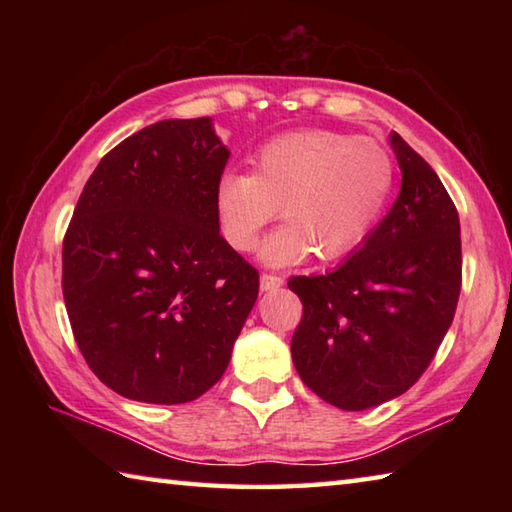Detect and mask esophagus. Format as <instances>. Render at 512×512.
I'll return each mask as SVG.
<instances>
[{
  "label": "esophagus",
  "instance_id": "34e87169",
  "mask_svg": "<svg viewBox=\"0 0 512 512\" xmlns=\"http://www.w3.org/2000/svg\"><path fill=\"white\" fill-rule=\"evenodd\" d=\"M281 286H284V279L277 277V275L264 273L262 277H259V288H262V292H273V290H277Z\"/></svg>",
  "mask_w": 512,
  "mask_h": 512
}]
</instances>
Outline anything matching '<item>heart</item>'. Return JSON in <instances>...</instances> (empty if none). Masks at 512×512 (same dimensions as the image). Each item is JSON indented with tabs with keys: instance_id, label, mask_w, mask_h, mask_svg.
<instances>
[{
	"instance_id": "b5f03b06",
	"label": "heart",
	"mask_w": 512,
	"mask_h": 512,
	"mask_svg": "<svg viewBox=\"0 0 512 512\" xmlns=\"http://www.w3.org/2000/svg\"><path fill=\"white\" fill-rule=\"evenodd\" d=\"M396 184L389 151L361 136L297 132L270 140L255 173L228 171L217 182L215 209L226 242L253 250L281 206L286 224L259 248L268 266H295L317 253H350L383 217Z\"/></svg>"
}]
</instances>
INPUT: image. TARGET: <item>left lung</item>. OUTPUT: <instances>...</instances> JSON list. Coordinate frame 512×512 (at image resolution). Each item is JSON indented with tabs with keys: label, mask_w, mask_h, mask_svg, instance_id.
<instances>
[{
	"label": "left lung",
	"mask_w": 512,
	"mask_h": 512,
	"mask_svg": "<svg viewBox=\"0 0 512 512\" xmlns=\"http://www.w3.org/2000/svg\"><path fill=\"white\" fill-rule=\"evenodd\" d=\"M400 193L343 264L292 277L303 303L290 343L303 383L330 405L363 411L416 383L451 328L462 286L460 217L438 173L396 132Z\"/></svg>",
	"instance_id": "obj_1"
}]
</instances>
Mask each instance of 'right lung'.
<instances>
[{"instance_id":"1","label":"right lung","mask_w":512,"mask_h":512,"mask_svg":"<svg viewBox=\"0 0 512 512\" xmlns=\"http://www.w3.org/2000/svg\"><path fill=\"white\" fill-rule=\"evenodd\" d=\"M231 151L213 121L169 118L107 154L63 239V299L92 372L151 405L200 398L226 372L259 292L220 235Z\"/></svg>"}]
</instances>
